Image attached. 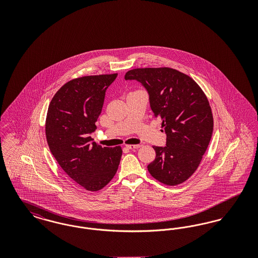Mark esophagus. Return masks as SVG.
I'll use <instances>...</instances> for the list:
<instances>
[{
  "label": "esophagus",
  "instance_id": "obj_1",
  "mask_svg": "<svg viewBox=\"0 0 258 258\" xmlns=\"http://www.w3.org/2000/svg\"><path fill=\"white\" fill-rule=\"evenodd\" d=\"M125 147L127 148V149H130V150H135V149H138V148L141 147V145H126Z\"/></svg>",
  "mask_w": 258,
  "mask_h": 258
}]
</instances>
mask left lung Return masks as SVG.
<instances>
[{
    "instance_id": "8db88e82",
    "label": "left lung",
    "mask_w": 258,
    "mask_h": 258,
    "mask_svg": "<svg viewBox=\"0 0 258 258\" xmlns=\"http://www.w3.org/2000/svg\"><path fill=\"white\" fill-rule=\"evenodd\" d=\"M136 80L149 95L150 107L162 120L166 146H154L156 159L148 165L160 183L176 185L197 170L213 134L208 99L197 82L169 68L135 69L124 75Z\"/></svg>"
}]
</instances>
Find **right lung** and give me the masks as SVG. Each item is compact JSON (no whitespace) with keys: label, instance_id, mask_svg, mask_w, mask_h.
<instances>
[{"label":"right lung","instance_id":"right-lung-1","mask_svg":"<svg viewBox=\"0 0 258 258\" xmlns=\"http://www.w3.org/2000/svg\"><path fill=\"white\" fill-rule=\"evenodd\" d=\"M117 74L91 75L66 83L50 102L45 134L50 151L62 170L87 190L97 191L116 174L121 147H101L91 135L105 92Z\"/></svg>","mask_w":258,"mask_h":258}]
</instances>
